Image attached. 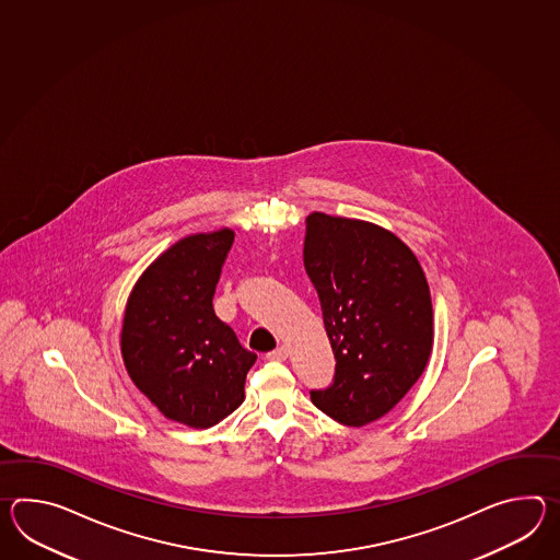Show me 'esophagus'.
Instances as JSON below:
<instances>
[{"instance_id":"34e87169","label":"esophagus","mask_w":560,"mask_h":560,"mask_svg":"<svg viewBox=\"0 0 560 560\" xmlns=\"http://www.w3.org/2000/svg\"><path fill=\"white\" fill-rule=\"evenodd\" d=\"M267 358L275 361H285L287 358H289V348H287V346H279V348L273 349L271 353H267Z\"/></svg>"}]
</instances>
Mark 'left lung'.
I'll return each instance as SVG.
<instances>
[{
	"mask_svg": "<svg viewBox=\"0 0 560 560\" xmlns=\"http://www.w3.org/2000/svg\"><path fill=\"white\" fill-rule=\"evenodd\" d=\"M303 265L336 355L334 384L311 389V401L336 422L360 428L392 410L430 360V287L398 236L324 212L305 219Z\"/></svg>",
	"mask_w": 560,
	"mask_h": 560,
	"instance_id": "obj_1",
	"label": "left lung"
}]
</instances>
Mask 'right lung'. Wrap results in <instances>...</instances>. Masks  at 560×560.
Masks as SVG:
<instances>
[{"label": "right lung", "mask_w": 560, "mask_h": 560, "mask_svg": "<svg viewBox=\"0 0 560 560\" xmlns=\"http://www.w3.org/2000/svg\"><path fill=\"white\" fill-rule=\"evenodd\" d=\"M233 241L229 229L180 238L138 279L126 305V370L168 420L190 428H211L241 406L257 360L212 310Z\"/></svg>", "instance_id": "right-lung-1"}]
</instances>
